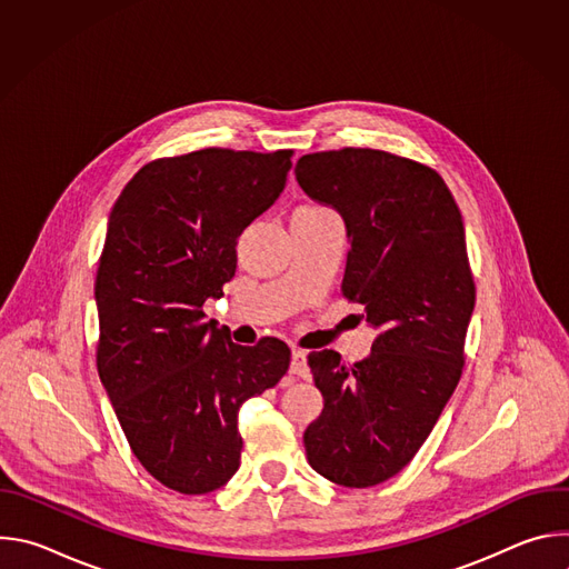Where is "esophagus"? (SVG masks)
Instances as JSON below:
<instances>
[{
	"label": "esophagus",
	"instance_id": "obj_1",
	"mask_svg": "<svg viewBox=\"0 0 569 569\" xmlns=\"http://www.w3.org/2000/svg\"><path fill=\"white\" fill-rule=\"evenodd\" d=\"M290 373L299 376V378H308L310 369L306 362V353L301 349H292V360H290Z\"/></svg>",
	"mask_w": 569,
	"mask_h": 569
}]
</instances>
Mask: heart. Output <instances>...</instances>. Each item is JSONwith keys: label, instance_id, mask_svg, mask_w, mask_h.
<instances>
[{"label": "heart", "instance_id": "obj_1", "mask_svg": "<svg viewBox=\"0 0 569 569\" xmlns=\"http://www.w3.org/2000/svg\"><path fill=\"white\" fill-rule=\"evenodd\" d=\"M319 209H323V207H299L297 211H319Z\"/></svg>", "mask_w": 569, "mask_h": 569}]
</instances>
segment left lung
Returning a JSON list of instances; mask_svg holds the SVG:
<instances>
[{
    "instance_id": "obj_1",
    "label": "left lung",
    "mask_w": 569,
    "mask_h": 569,
    "mask_svg": "<svg viewBox=\"0 0 569 569\" xmlns=\"http://www.w3.org/2000/svg\"><path fill=\"white\" fill-rule=\"evenodd\" d=\"M295 176L345 218L342 295L378 331L353 365L308 353L323 410L303 432L306 457L321 477L367 489L412 461L461 378L475 308L463 220L435 169L385 150L303 154Z\"/></svg>"
}]
</instances>
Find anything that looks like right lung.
<instances>
[{"mask_svg": "<svg viewBox=\"0 0 569 569\" xmlns=\"http://www.w3.org/2000/svg\"><path fill=\"white\" fill-rule=\"evenodd\" d=\"M292 150L202 148L154 159L112 207L97 272V367L141 466L204 496L240 466L238 410L290 365L277 338L233 345L204 321L236 272V240L274 204Z\"/></svg>", "mask_w": 569, "mask_h": 569, "instance_id": "add662e5", "label": "right lung"}]
</instances>
